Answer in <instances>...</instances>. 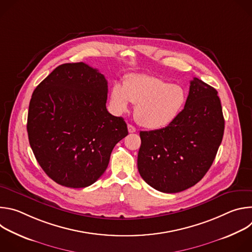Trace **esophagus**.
<instances>
[{"label": "esophagus", "instance_id": "esophagus-1", "mask_svg": "<svg viewBox=\"0 0 252 252\" xmlns=\"http://www.w3.org/2000/svg\"><path fill=\"white\" fill-rule=\"evenodd\" d=\"M127 129H128V132H130V133L136 131V128L132 125H129V124L127 125Z\"/></svg>", "mask_w": 252, "mask_h": 252}]
</instances>
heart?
Here are the masks:
<instances>
[{
  "label": "heart",
  "instance_id": "heart-1",
  "mask_svg": "<svg viewBox=\"0 0 252 252\" xmlns=\"http://www.w3.org/2000/svg\"><path fill=\"white\" fill-rule=\"evenodd\" d=\"M111 105L117 114L126 112L129 101L135 104L134 119L138 125L158 129L171 124L181 114L187 101L183 87L161 79L146 76H128L122 87L115 84L111 89Z\"/></svg>",
  "mask_w": 252,
  "mask_h": 252
}]
</instances>
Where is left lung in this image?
I'll use <instances>...</instances> for the list:
<instances>
[{
	"label": "left lung",
	"mask_w": 252,
	"mask_h": 252,
	"mask_svg": "<svg viewBox=\"0 0 252 252\" xmlns=\"http://www.w3.org/2000/svg\"><path fill=\"white\" fill-rule=\"evenodd\" d=\"M223 131L218 91L193 78L185 109L177 118L165 127L140 131V176L149 186L165 193L193 187L211 166Z\"/></svg>",
	"instance_id": "obj_1"
}]
</instances>
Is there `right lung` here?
<instances>
[{"label":"right lung","instance_id":"1","mask_svg":"<svg viewBox=\"0 0 252 252\" xmlns=\"http://www.w3.org/2000/svg\"><path fill=\"white\" fill-rule=\"evenodd\" d=\"M107 82L85 63L57 66L32 93L27 130L39 164L57 184L86 188L102 175L117 143L127 135L106 110Z\"/></svg>","mask_w":252,"mask_h":252}]
</instances>
